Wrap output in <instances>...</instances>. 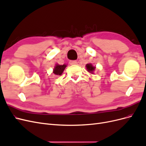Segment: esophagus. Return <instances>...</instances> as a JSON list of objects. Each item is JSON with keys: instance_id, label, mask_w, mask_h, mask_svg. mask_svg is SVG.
Returning a JSON list of instances; mask_svg holds the SVG:
<instances>
[{"instance_id": "1", "label": "esophagus", "mask_w": 146, "mask_h": 146, "mask_svg": "<svg viewBox=\"0 0 146 146\" xmlns=\"http://www.w3.org/2000/svg\"><path fill=\"white\" fill-rule=\"evenodd\" d=\"M69 64L70 65H74L77 64V61L76 60H70L69 61Z\"/></svg>"}]
</instances>
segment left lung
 I'll return each instance as SVG.
<instances>
[{
    "instance_id": "obj_1",
    "label": "left lung",
    "mask_w": 146,
    "mask_h": 146,
    "mask_svg": "<svg viewBox=\"0 0 146 146\" xmlns=\"http://www.w3.org/2000/svg\"><path fill=\"white\" fill-rule=\"evenodd\" d=\"M86 67L88 71L92 73V72H93V70L95 69V67H93L91 64H87L86 65Z\"/></svg>"
}]
</instances>
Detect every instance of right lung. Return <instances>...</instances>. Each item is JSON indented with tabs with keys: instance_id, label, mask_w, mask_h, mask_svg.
Returning <instances> with one entry per match:
<instances>
[{
	"instance_id": "1",
	"label": "right lung",
	"mask_w": 146,
	"mask_h": 146,
	"mask_svg": "<svg viewBox=\"0 0 146 146\" xmlns=\"http://www.w3.org/2000/svg\"><path fill=\"white\" fill-rule=\"evenodd\" d=\"M66 67V65L65 64H63V65L56 64L54 70V73L56 74V76H61V75L62 74L63 70H64Z\"/></svg>"
}]
</instances>
